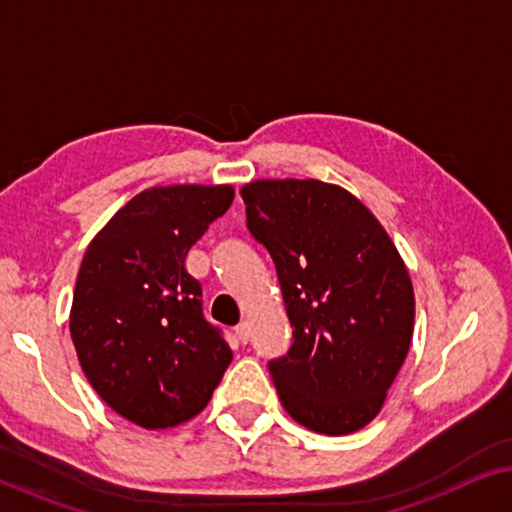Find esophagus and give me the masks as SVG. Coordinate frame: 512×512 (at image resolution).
Returning <instances> with one entry per match:
<instances>
[{
	"instance_id": "obj_1",
	"label": "esophagus",
	"mask_w": 512,
	"mask_h": 512,
	"mask_svg": "<svg viewBox=\"0 0 512 512\" xmlns=\"http://www.w3.org/2000/svg\"><path fill=\"white\" fill-rule=\"evenodd\" d=\"M235 335H237V340L242 342V345H247L249 338H251V324H249V321H242L240 326H235Z\"/></svg>"
}]
</instances>
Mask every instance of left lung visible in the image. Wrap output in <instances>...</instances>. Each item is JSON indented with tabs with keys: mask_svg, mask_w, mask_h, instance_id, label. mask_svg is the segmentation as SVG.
<instances>
[{
	"mask_svg": "<svg viewBox=\"0 0 512 512\" xmlns=\"http://www.w3.org/2000/svg\"><path fill=\"white\" fill-rule=\"evenodd\" d=\"M240 193L293 326L289 354L270 361L279 401L324 436L363 429L380 415L415 331V291L396 244L342 186L256 179Z\"/></svg>",
	"mask_w": 512,
	"mask_h": 512,
	"instance_id": "left-lung-1",
	"label": "left lung"
}]
</instances>
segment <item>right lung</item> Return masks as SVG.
<instances>
[{
    "instance_id": "right-lung-1",
    "label": "right lung",
    "mask_w": 512,
    "mask_h": 512,
    "mask_svg": "<svg viewBox=\"0 0 512 512\" xmlns=\"http://www.w3.org/2000/svg\"><path fill=\"white\" fill-rule=\"evenodd\" d=\"M233 198L230 184L146 188L83 254L69 312L76 356L102 401L144 429H170L205 410L233 361L184 268Z\"/></svg>"
}]
</instances>
